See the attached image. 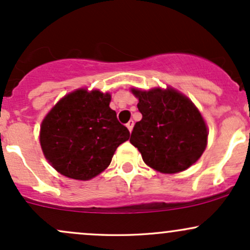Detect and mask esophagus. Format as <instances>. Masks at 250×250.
Listing matches in <instances>:
<instances>
[{
    "label": "esophagus",
    "instance_id": "34e87169",
    "mask_svg": "<svg viewBox=\"0 0 250 250\" xmlns=\"http://www.w3.org/2000/svg\"><path fill=\"white\" fill-rule=\"evenodd\" d=\"M133 127H134V121H131V120H130V121L127 123V128L129 129V131L133 130Z\"/></svg>",
    "mask_w": 250,
    "mask_h": 250
}]
</instances>
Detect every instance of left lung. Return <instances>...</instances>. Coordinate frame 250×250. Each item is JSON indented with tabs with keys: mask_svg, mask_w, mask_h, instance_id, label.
I'll use <instances>...</instances> for the list:
<instances>
[{
	"mask_svg": "<svg viewBox=\"0 0 250 250\" xmlns=\"http://www.w3.org/2000/svg\"><path fill=\"white\" fill-rule=\"evenodd\" d=\"M142 114L131 131L130 143L149 167L174 174L194 165L207 146L208 131L197 108L173 89H133Z\"/></svg>",
	"mask_w": 250,
	"mask_h": 250,
	"instance_id": "8db88e82",
	"label": "left lung"
}]
</instances>
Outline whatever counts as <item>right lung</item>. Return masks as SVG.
Segmentation results:
<instances>
[{"label": "right lung", "instance_id": "obj_1", "mask_svg": "<svg viewBox=\"0 0 250 250\" xmlns=\"http://www.w3.org/2000/svg\"><path fill=\"white\" fill-rule=\"evenodd\" d=\"M110 95L84 89L64 96L43 120L40 141L45 159L59 173L90 180L110 165L116 148L130 136Z\"/></svg>", "mask_w": 250, "mask_h": 250}]
</instances>
